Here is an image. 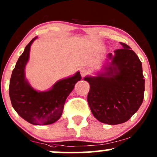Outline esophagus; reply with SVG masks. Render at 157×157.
Listing matches in <instances>:
<instances>
[{"instance_id": "obj_1", "label": "esophagus", "mask_w": 157, "mask_h": 157, "mask_svg": "<svg viewBox=\"0 0 157 157\" xmlns=\"http://www.w3.org/2000/svg\"><path fill=\"white\" fill-rule=\"evenodd\" d=\"M88 73H89V70L86 68H82L81 69V74L82 76H86Z\"/></svg>"}]
</instances>
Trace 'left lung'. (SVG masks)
I'll return each instance as SVG.
<instances>
[{"mask_svg":"<svg viewBox=\"0 0 157 157\" xmlns=\"http://www.w3.org/2000/svg\"><path fill=\"white\" fill-rule=\"evenodd\" d=\"M107 55L111 60L105 72L86 76L90 84L87 101L93 115L99 122L117 125L128 121L144 100L145 79L142 64L128 44Z\"/></svg>","mask_w":157,"mask_h":157,"instance_id":"8db88e82","label":"left lung"}]
</instances>
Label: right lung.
<instances>
[{"instance_id":"obj_1","label":"right lung","mask_w":157,"mask_h":157,"mask_svg":"<svg viewBox=\"0 0 157 157\" xmlns=\"http://www.w3.org/2000/svg\"><path fill=\"white\" fill-rule=\"evenodd\" d=\"M37 36L32 39L16 62L9 84L11 105L22 118L33 125H49L62 115L67 97L81 80L80 72L74 76L58 81L51 89L37 91L25 78V66L29 58L31 45Z\"/></svg>"}]
</instances>
